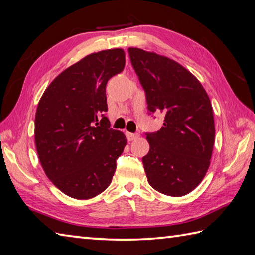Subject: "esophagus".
Returning a JSON list of instances; mask_svg holds the SVG:
<instances>
[{
    "label": "esophagus",
    "mask_w": 255,
    "mask_h": 255,
    "mask_svg": "<svg viewBox=\"0 0 255 255\" xmlns=\"http://www.w3.org/2000/svg\"><path fill=\"white\" fill-rule=\"evenodd\" d=\"M139 137L138 134H135V133H129V132H127V138L128 141H134V139H136Z\"/></svg>",
    "instance_id": "34e87169"
}]
</instances>
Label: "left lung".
<instances>
[{"instance_id": "obj_1", "label": "left lung", "mask_w": 255, "mask_h": 255, "mask_svg": "<svg viewBox=\"0 0 255 255\" xmlns=\"http://www.w3.org/2000/svg\"><path fill=\"white\" fill-rule=\"evenodd\" d=\"M129 59L150 112L165 114L164 127L147 133L143 165L149 185L171 197L189 194L204 179L215 144L210 99L199 80L177 61L129 47Z\"/></svg>"}]
</instances>
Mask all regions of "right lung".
<instances>
[{
	"label": "right lung",
	"instance_id": "add662e5",
	"mask_svg": "<svg viewBox=\"0 0 255 255\" xmlns=\"http://www.w3.org/2000/svg\"><path fill=\"white\" fill-rule=\"evenodd\" d=\"M124 66L122 48L88 55L57 76L38 102L35 145L40 165L71 198L90 199L105 191L128 143L105 117L107 82Z\"/></svg>",
	"mask_w": 255,
	"mask_h": 255
}]
</instances>
